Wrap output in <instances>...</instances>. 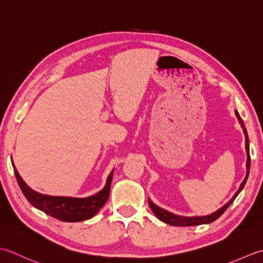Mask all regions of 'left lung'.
Wrapping results in <instances>:
<instances>
[{"label": "left lung", "mask_w": 263, "mask_h": 263, "mask_svg": "<svg viewBox=\"0 0 263 263\" xmlns=\"http://www.w3.org/2000/svg\"><path fill=\"white\" fill-rule=\"evenodd\" d=\"M236 116L238 118L239 120V124L240 126H242L243 128V132L245 134V146H246V153H248V162H246V167H248V174H246V177L245 179L243 180L242 185H240V187L238 189V191L236 192V194L234 195V197L232 200H230L227 204H224L221 209H219L218 211H216L212 214H209V216H205V217H180V216H176V214H173L170 213L168 211L163 210V209L159 208L154 204V203L148 200V205L149 208L152 209L153 213L157 216L160 220L168 223V224H171V226H180V227H186V226H199V224H203V223H210L214 220H217V219L221 216V214L227 210L228 206L232 204V203L234 202V200L236 199V196L239 194V192L243 190V187L245 186V183L246 180H248V177H249V173H250V164H251V157H250V148H249V136H248V132H246V128H245V125L244 122L242 120V118H240V116L238 115V112L236 111Z\"/></svg>", "instance_id": "8db88e82"}]
</instances>
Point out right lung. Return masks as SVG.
Wrapping results in <instances>:
<instances>
[{
	"label": "right lung",
	"instance_id": "obj_1",
	"mask_svg": "<svg viewBox=\"0 0 263 263\" xmlns=\"http://www.w3.org/2000/svg\"><path fill=\"white\" fill-rule=\"evenodd\" d=\"M12 165L20 190L30 204L61 221L76 222L87 220V219L95 216L109 199L114 170L109 175L103 190L89 197L77 199V197L43 195L41 193L33 191L21 178L13 163Z\"/></svg>",
	"mask_w": 263,
	"mask_h": 263
}]
</instances>
